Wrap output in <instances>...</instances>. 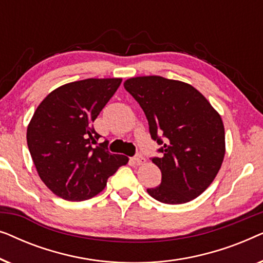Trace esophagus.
Wrapping results in <instances>:
<instances>
[{"label": "esophagus", "instance_id": "1", "mask_svg": "<svg viewBox=\"0 0 263 263\" xmlns=\"http://www.w3.org/2000/svg\"><path fill=\"white\" fill-rule=\"evenodd\" d=\"M133 160H134L135 163L138 164V165H142V164H145V163H146L145 157H143L142 154H140V153L136 154V156H135L134 158H133Z\"/></svg>", "mask_w": 263, "mask_h": 263}]
</instances>
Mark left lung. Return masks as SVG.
Wrapping results in <instances>:
<instances>
[{
	"label": "left lung",
	"mask_w": 263,
	"mask_h": 263,
	"mask_svg": "<svg viewBox=\"0 0 263 263\" xmlns=\"http://www.w3.org/2000/svg\"><path fill=\"white\" fill-rule=\"evenodd\" d=\"M124 88L140 104L149 134L160 148L152 161L161 183L147 193L163 203L189 202L201 195L220 170L225 156L221 117L185 82L163 77L128 79Z\"/></svg>",
	"instance_id": "8db88e82"
}]
</instances>
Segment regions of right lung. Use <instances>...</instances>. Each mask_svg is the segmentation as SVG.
Wrapping results in <instances>:
<instances>
[{"label": "right lung", "mask_w": 263, "mask_h": 263, "mask_svg": "<svg viewBox=\"0 0 263 263\" xmlns=\"http://www.w3.org/2000/svg\"><path fill=\"white\" fill-rule=\"evenodd\" d=\"M122 79H86L56 88L39 104L27 127V146L39 177L68 201H84L105 188L128 157L107 151L93 122Z\"/></svg>", "instance_id": "add662e5"}]
</instances>
